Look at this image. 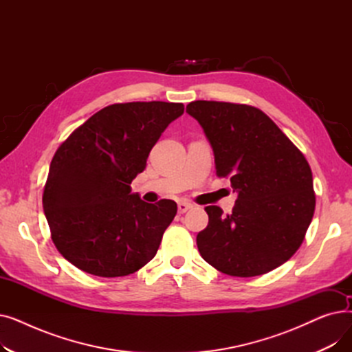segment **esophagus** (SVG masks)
I'll list each match as a JSON object with an SVG mask.
<instances>
[{
    "label": "esophagus",
    "instance_id": "esophagus-1",
    "mask_svg": "<svg viewBox=\"0 0 352 352\" xmlns=\"http://www.w3.org/2000/svg\"><path fill=\"white\" fill-rule=\"evenodd\" d=\"M190 208H191V206L187 204V202H179V204H178V212H179V214L187 212Z\"/></svg>",
    "mask_w": 352,
    "mask_h": 352
}]
</instances>
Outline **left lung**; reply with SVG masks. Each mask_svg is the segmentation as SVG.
I'll return each instance as SVG.
<instances>
[{
  "label": "left lung",
  "mask_w": 352,
  "mask_h": 352,
  "mask_svg": "<svg viewBox=\"0 0 352 352\" xmlns=\"http://www.w3.org/2000/svg\"><path fill=\"white\" fill-rule=\"evenodd\" d=\"M187 113L212 146L217 175L230 177L238 194L231 214L206 207L208 226L197 235L201 256L232 276L283 265L302 244L316 210L308 161L255 107L192 101Z\"/></svg>",
  "instance_id": "obj_1"
}]
</instances>
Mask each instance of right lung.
I'll list each match as a JSON object with an SVG mask.
<instances>
[{"label": "right lung", "mask_w": 352, "mask_h": 352, "mask_svg": "<svg viewBox=\"0 0 352 352\" xmlns=\"http://www.w3.org/2000/svg\"><path fill=\"white\" fill-rule=\"evenodd\" d=\"M182 113L179 102L113 104L58 146L43 207L55 247L72 265L111 278L133 274L155 256L177 204H148L131 192V182Z\"/></svg>", "instance_id": "obj_1"}]
</instances>
